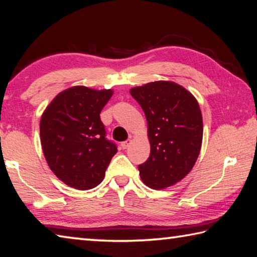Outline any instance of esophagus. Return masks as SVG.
<instances>
[{
  "instance_id": "obj_1",
  "label": "esophagus",
  "mask_w": 257,
  "mask_h": 257,
  "mask_svg": "<svg viewBox=\"0 0 257 257\" xmlns=\"http://www.w3.org/2000/svg\"><path fill=\"white\" fill-rule=\"evenodd\" d=\"M131 143H132V140L128 139V140H126V141H124V142L120 143V147H122L123 150H125V149H127L130 147Z\"/></svg>"
}]
</instances>
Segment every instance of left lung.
<instances>
[{
    "label": "left lung",
    "mask_w": 257,
    "mask_h": 257,
    "mask_svg": "<svg viewBox=\"0 0 257 257\" xmlns=\"http://www.w3.org/2000/svg\"><path fill=\"white\" fill-rule=\"evenodd\" d=\"M148 120L151 153L139 171L148 187L173 186L191 171L202 143V116L197 99L173 81H153L130 90Z\"/></svg>",
    "instance_id": "8db88e82"
}]
</instances>
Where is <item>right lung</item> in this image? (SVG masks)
I'll use <instances>...</instances> for the list:
<instances>
[{"label":"right lung","mask_w":257,"mask_h":257,"mask_svg":"<svg viewBox=\"0 0 257 257\" xmlns=\"http://www.w3.org/2000/svg\"><path fill=\"white\" fill-rule=\"evenodd\" d=\"M112 95V89L71 87L58 94L41 116L43 154L67 186L78 190L97 187L117 152L115 143L106 139L99 116Z\"/></svg>","instance_id":"1"}]
</instances>
